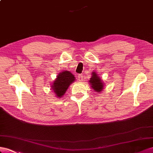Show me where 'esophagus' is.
<instances>
[{"label": "esophagus", "mask_w": 153, "mask_h": 153, "mask_svg": "<svg viewBox=\"0 0 153 153\" xmlns=\"http://www.w3.org/2000/svg\"><path fill=\"white\" fill-rule=\"evenodd\" d=\"M78 81H79V82L82 81V74H80V75L78 76Z\"/></svg>", "instance_id": "obj_1"}]
</instances>
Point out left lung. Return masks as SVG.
Wrapping results in <instances>:
<instances>
[{
    "label": "left lung",
    "instance_id": "8db88e82",
    "mask_svg": "<svg viewBox=\"0 0 153 153\" xmlns=\"http://www.w3.org/2000/svg\"><path fill=\"white\" fill-rule=\"evenodd\" d=\"M91 77L89 80L90 86L96 92H101L104 89V83L98 74L95 72H91Z\"/></svg>",
    "mask_w": 153,
    "mask_h": 153
}]
</instances>
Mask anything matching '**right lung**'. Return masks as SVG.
Listing matches in <instances>:
<instances>
[{"label": "right lung", "instance_id": "add662e5", "mask_svg": "<svg viewBox=\"0 0 153 153\" xmlns=\"http://www.w3.org/2000/svg\"><path fill=\"white\" fill-rule=\"evenodd\" d=\"M75 78L73 74L68 71L60 72L51 85V89L55 94L56 97L62 98L69 86L75 81Z\"/></svg>", "mask_w": 153, "mask_h": 153}]
</instances>
